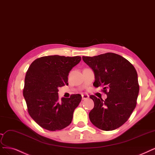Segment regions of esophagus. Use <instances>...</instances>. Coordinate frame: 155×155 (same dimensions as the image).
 <instances>
[{
    "label": "esophagus",
    "mask_w": 155,
    "mask_h": 155,
    "mask_svg": "<svg viewBox=\"0 0 155 155\" xmlns=\"http://www.w3.org/2000/svg\"><path fill=\"white\" fill-rule=\"evenodd\" d=\"M81 96H82V99H83V100L87 99H88V97H89V95H87V94H82Z\"/></svg>",
    "instance_id": "1"
}]
</instances>
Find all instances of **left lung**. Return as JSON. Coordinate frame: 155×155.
<instances>
[{"mask_svg": "<svg viewBox=\"0 0 155 155\" xmlns=\"http://www.w3.org/2000/svg\"><path fill=\"white\" fill-rule=\"evenodd\" d=\"M95 75V87H103L105 101L90 95L94 107L89 113L92 123L104 131H112L128 120L137 105L139 92L137 72L122 56L107 52L93 57L83 56Z\"/></svg>", "mask_w": 155, "mask_h": 155, "instance_id": "left-lung-1", "label": "left lung"}]
</instances>
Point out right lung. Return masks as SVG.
<instances>
[{
	"label": "right lung",
	"mask_w": 155,
	"mask_h": 155,
	"mask_svg": "<svg viewBox=\"0 0 155 155\" xmlns=\"http://www.w3.org/2000/svg\"><path fill=\"white\" fill-rule=\"evenodd\" d=\"M80 56H43L31 64L25 74L23 95L28 113L37 124L49 131L61 130L71 123L81 101L80 94L59 100L58 88L68 85V73Z\"/></svg>",
	"instance_id": "obj_1"
}]
</instances>
